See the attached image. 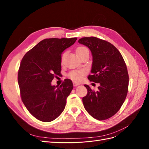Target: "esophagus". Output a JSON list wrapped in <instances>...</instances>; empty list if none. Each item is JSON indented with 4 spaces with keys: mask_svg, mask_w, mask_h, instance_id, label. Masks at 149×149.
Listing matches in <instances>:
<instances>
[{
    "mask_svg": "<svg viewBox=\"0 0 149 149\" xmlns=\"http://www.w3.org/2000/svg\"><path fill=\"white\" fill-rule=\"evenodd\" d=\"M73 86H78V85H79L80 84V83H78V82H73Z\"/></svg>",
    "mask_w": 149,
    "mask_h": 149,
    "instance_id": "obj_1",
    "label": "esophagus"
}]
</instances>
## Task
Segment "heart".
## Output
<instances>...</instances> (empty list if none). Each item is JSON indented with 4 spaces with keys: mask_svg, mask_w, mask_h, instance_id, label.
<instances>
[{
    "mask_svg": "<svg viewBox=\"0 0 149 149\" xmlns=\"http://www.w3.org/2000/svg\"><path fill=\"white\" fill-rule=\"evenodd\" d=\"M76 54L78 56H79L84 53H89L88 49L85 47H79L76 49ZM65 55V53L63 54L61 58V62L62 63L63 61L64 57ZM86 74V71L84 70H74L70 72L68 74V76L70 79L74 81H79L83 77V76Z\"/></svg>",
    "mask_w": 149,
    "mask_h": 149,
    "instance_id": "heart-1",
    "label": "heart"
}]
</instances>
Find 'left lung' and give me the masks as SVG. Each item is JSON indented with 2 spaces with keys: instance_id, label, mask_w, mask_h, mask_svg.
<instances>
[{
  "instance_id": "8db88e82",
  "label": "left lung",
  "mask_w": 149,
  "mask_h": 149,
  "mask_svg": "<svg viewBox=\"0 0 149 149\" xmlns=\"http://www.w3.org/2000/svg\"><path fill=\"white\" fill-rule=\"evenodd\" d=\"M78 42L92 53L91 74L88 79L100 84L97 91L84 85L88 93L83 97L84 107L94 119H107L118 112L127 96L129 74L126 64L118 49L106 40L90 37L81 38Z\"/></svg>"
}]
</instances>
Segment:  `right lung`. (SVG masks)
<instances>
[{
  "mask_svg": "<svg viewBox=\"0 0 149 149\" xmlns=\"http://www.w3.org/2000/svg\"><path fill=\"white\" fill-rule=\"evenodd\" d=\"M77 38H46L26 53L19 71L22 101L30 113L42 122H51L63 111L66 98L73 88L70 79L60 86H52L53 78L61 74V53Z\"/></svg>",
  "mask_w": 149,
  "mask_h": 149,
  "instance_id": "right-lung-1",
  "label": "right lung"
}]
</instances>
